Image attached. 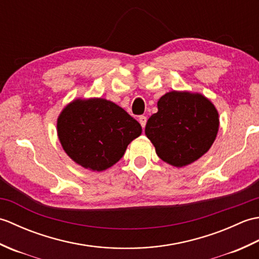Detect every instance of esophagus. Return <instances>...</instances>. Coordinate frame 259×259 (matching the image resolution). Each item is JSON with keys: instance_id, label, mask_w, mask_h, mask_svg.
Segmentation results:
<instances>
[{"instance_id": "obj_1", "label": "esophagus", "mask_w": 259, "mask_h": 259, "mask_svg": "<svg viewBox=\"0 0 259 259\" xmlns=\"http://www.w3.org/2000/svg\"><path fill=\"white\" fill-rule=\"evenodd\" d=\"M138 120H139V122H140L142 128H145L146 123H147V117H145V115H140Z\"/></svg>"}]
</instances>
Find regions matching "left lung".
<instances>
[{
	"label": "left lung",
	"instance_id": "left-lung-1",
	"mask_svg": "<svg viewBox=\"0 0 259 259\" xmlns=\"http://www.w3.org/2000/svg\"><path fill=\"white\" fill-rule=\"evenodd\" d=\"M145 133L158 157L175 167H185L210 149L219 129L218 111L200 93L171 91L157 103Z\"/></svg>",
	"mask_w": 259,
	"mask_h": 259
}]
</instances>
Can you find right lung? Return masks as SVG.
Instances as JSON below:
<instances>
[{"instance_id": "1", "label": "right lung", "mask_w": 259, "mask_h": 259, "mask_svg": "<svg viewBox=\"0 0 259 259\" xmlns=\"http://www.w3.org/2000/svg\"><path fill=\"white\" fill-rule=\"evenodd\" d=\"M57 126L65 153L92 171L113 166L130 142L142 133L138 121L101 98L73 100L60 113Z\"/></svg>"}]
</instances>
